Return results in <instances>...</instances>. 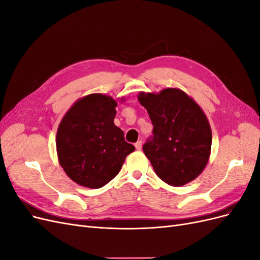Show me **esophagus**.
I'll list each match as a JSON object with an SVG mask.
<instances>
[{
    "label": "esophagus",
    "mask_w": 260,
    "mask_h": 260,
    "mask_svg": "<svg viewBox=\"0 0 260 260\" xmlns=\"http://www.w3.org/2000/svg\"><path fill=\"white\" fill-rule=\"evenodd\" d=\"M142 144H143V143H142V141H141V140L138 141V142L135 144V146H136V148L138 149V151H140V149L142 148Z\"/></svg>",
    "instance_id": "obj_1"
}]
</instances>
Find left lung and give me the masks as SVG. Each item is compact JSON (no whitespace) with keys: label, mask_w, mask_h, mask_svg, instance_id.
<instances>
[{"label":"left lung","mask_w":260,"mask_h":260,"mask_svg":"<svg viewBox=\"0 0 260 260\" xmlns=\"http://www.w3.org/2000/svg\"><path fill=\"white\" fill-rule=\"evenodd\" d=\"M140 104L153 123V137L143 152L164 182L184 185L206 167L211 148V129L206 115L183 91L164 89L159 93L141 92Z\"/></svg>","instance_id":"8db88e82"}]
</instances>
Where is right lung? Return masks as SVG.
Masks as SVG:
<instances>
[{"instance_id": "obj_1", "label": "right lung", "mask_w": 260, "mask_h": 260, "mask_svg": "<svg viewBox=\"0 0 260 260\" xmlns=\"http://www.w3.org/2000/svg\"><path fill=\"white\" fill-rule=\"evenodd\" d=\"M116 101L94 93L69 108L56 135L58 161L66 175L79 185L100 188L113 180L136 147L125 142L114 123Z\"/></svg>"}]
</instances>
